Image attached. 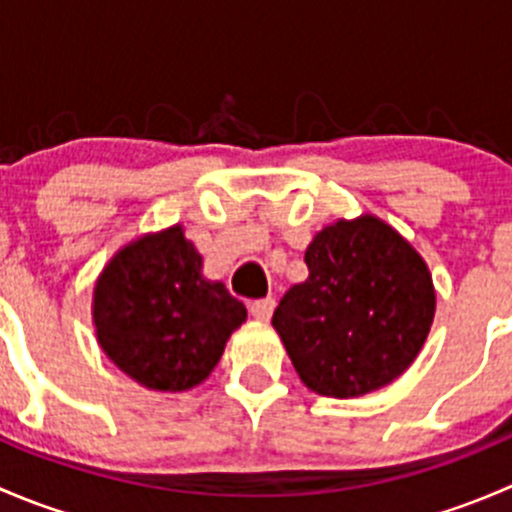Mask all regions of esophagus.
Instances as JSON below:
<instances>
[{"label":"esophagus","instance_id":"1","mask_svg":"<svg viewBox=\"0 0 512 512\" xmlns=\"http://www.w3.org/2000/svg\"><path fill=\"white\" fill-rule=\"evenodd\" d=\"M272 312H275V299L272 297L255 299V302H250V314L257 319V322H267V319L272 317Z\"/></svg>","mask_w":512,"mask_h":512}]
</instances>
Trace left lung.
<instances>
[{
  "instance_id": "obj_1",
  "label": "left lung",
  "mask_w": 512,
  "mask_h": 512,
  "mask_svg": "<svg viewBox=\"0 0 512 512\" xmlns=\"http://www.w3.org/2000/svg\"><path fill=\"white\" fill-rule=\"evenodd\" d=\"M309 277L272 317L304 386L354 399L399 379L421 352L436 289L414 247L384 220H337L304 252Z\"/></svg>"
}]
</instances>
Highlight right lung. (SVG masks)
Wrapping results in <instances>:
<instances>
[{
  "label": "right lung",
  "instance_id": "add662e5",
  "mask_svg": "<svg viewBox=\"0 0 512 512\" xmlns=\"http://www.w3.org/2000/svg\"><path fill=\"white\" fill-rule=\"evenodd\" d=\"M245 319V304L223 282L205 280L203 257L180 225L121 247L94 289L98 344L153 391H188L208 379Z\"/></svg>",
  "mask_w": 512,
  "mask_h": 512
}]
</instances>
